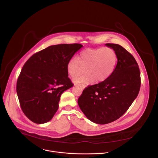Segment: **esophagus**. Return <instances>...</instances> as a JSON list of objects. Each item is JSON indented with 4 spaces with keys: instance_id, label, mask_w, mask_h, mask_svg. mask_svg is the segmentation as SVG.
<instances>
[{
    "instance_id": "obj_1",
    "label": "esophagus",
    "mask_w": 158,
    "mask_h": 158,
    "mask_svg": "<svg viewBox=\"0 0 158 158\" xmlns=\"http://www.w3.org/2000/svg\"><path fill=\"white\" fill-rule=\"evenodd\" d=\"M80 87H81V89L82 90L83 89H84V88L85 87V86H84V85H81V86H80Z\"/></svg>"
}]
</instances>
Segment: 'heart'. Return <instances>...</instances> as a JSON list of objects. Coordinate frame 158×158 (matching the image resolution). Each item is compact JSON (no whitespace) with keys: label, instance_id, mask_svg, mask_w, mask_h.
I'll return each mask as SVG.
<instances>
[{"label":"heart","instance_id":"1","mask_svg":"<svg viewBox=\"0 0 158 158\" xmlns=\"http://www.w3.org/2000/svg\"><path fill=\"white\" fill-rule=\"evenodd\" d=\"M117 60L116 53L110 48H88L79 54L78 59L73 58L69 60L67 70L74 78L84 72V67L87 73L76 78L74 82L85 86L94 81L101 82L108 79L116 68Z\"/></svg>","mask_w":158,"mask_h":158}]
</instances>
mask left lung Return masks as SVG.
I'll return each instance as SVG.
<instances>
[{
	"mask_svg": "<svg viewBox=\"0 0 158 158\" xmlns=\"http://www.w3.org/2000/svg\"><path fill=\"white\" fill-rule=\"evenodd\" d=\"M117 55L116 68L106 81L85 87L77 102L88 119L99 124L121 117L139 94L140 71L134 57L119 44H106Z\"/></svg>",
	"mask_w": 158,
	"mask_h": 158,
	"instance_id": "8db88e82",
	"label": "left lung"
}]
</instances>
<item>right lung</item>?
<instances>
[{"mask_svg":"<svg viewBox=\"0 0 158 158\" xmlns=\"http://www.w3.org/2000/svg\"><path fill=\"white\" fill-rule=\"evenodd\" d=\"M83 46L63 44L51 46L32 56L17 82V94L24 114L36 124L51 121L59 107L61 94L74 84L67 65Z\"/></svg>","mask_w":158,"mask_h":158,"instance_id":"obj_1","label":"right lung"}]
</instances>
